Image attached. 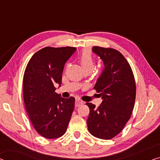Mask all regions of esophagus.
I'll list each match as a JSON object with an SVG mask.
<instances>
[{
  "label": "esophagus",
  "mask_w": 160,
  "mask_h": 160,
  "mask_svg": "<svg viewBox=\"0 0 160 160\" xmlns=\"http://www.w3.org/2000/svg\"><path fill=\"white\" fill-rule=\"evenodd\" d=\"M83 103V102L82 101H80L79 99H77L75 101V107H78V106H80L81 104H82Z\"/></svg>",
  "instance_id": "obj_1"
}]
</instances>
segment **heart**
I'll return each instance as SVG.
<instances>
[{
    "instance_id": "heart-1",
    "label": "heart",
    "mask_w": 160,
    "mask_h": 160,
    "mask_svg": "<svg viewBox=\"0 0 160 160\" xmlns=\"http://www.w3.org/2000/svg\"><path fill=\"white\" fill-rule=\"evenodd\" d=\"M80 62L84 70H92L94 66V58L92 52L88 49H85L81 52Z\"/></svg>"
}]
</instances>
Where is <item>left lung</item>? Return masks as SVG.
I'll return each instance as SVG.
<instances>
[{
  "mask_svg": "<svg viewBox=\"0 0 160 160\" xmlns=\"http://www.w3.org/2000/svg\"><path fill=\"white\" fill-rule=\"evenodd\" d=\"M92 51L100 57L105 67L93 88L103 101L98 108L86 103L90 108L88 128L95 137L111 139L122 131L132 115L135 80L129 64L118 50L93 47Z\"/></svg>",
  "mask_w": 160,
  "mask_h": 160,
  "instance_id": "left-lung-1",
  "label": "left lung"
}]
</instances>
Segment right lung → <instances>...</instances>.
I'll list each match as a JSON object with an SVG mask.
<instances>
[{"mask_svg": "<svg viewBox=\"0 0 160 160\" xmlns=\"http://www.w3.org/2000/svg\"><path fill=\"white\" fill-rule=\"evenodd\" d=\"M75 47H44L32 57L26 68L23 94L26 111L35 130L47 139L66 132L75 107V98H64L55 92L60 87L64 67Z\"/></svg>", "mask_w": 160, "mask_h": 160, "instance_id": "1", "label": "right lung"}]
</instances>
